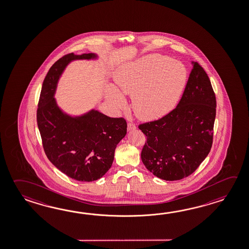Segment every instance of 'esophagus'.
Instances as JSON below:
<instances>
[{"label":"esophagus","mask_w":249,"mask_h":249,"mask_svg":"<svg viewBox=\"0 0 249 249\" xmlns=\"http://www.w3.org/2000/svg\"><path fill=\"white\" fill-rule=\"evenodd\" d=\"M134 129H136V125L133 122H128L127 123V130L131 131V130H134Z\"/></svg>","instance_id":"esophagus-1"}]
</instances>
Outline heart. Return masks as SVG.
<instances>
[{
    "instance_id": "b5f03b06",
    "label": "heart",
    "mask_w": 249,
    "mask_h": 249,
    "mask_svg": "<svg viewBox=\"0 0 249 249\" xmlns=\"http://www.w3.org/2000/svg\"><path fill=\"white\" fill-rule=\"evenodd\" d=\"M187 81L185 66L169 57L149 54L122 66L114 75L115 87L107 98L118 109L125 107L123 95H132L136 116L151 121L164 116L178 101Z\"/></svg>"
}]
</instances>
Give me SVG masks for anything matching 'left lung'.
<instances>
[{
	"label": "left lung",
	"mask_w": 249,
	"mask_h": 249,
	"mask_svg": "<svg viewBox=\"0 0 249 249\" xmlns=\"http://www.w3.org/2000/svg\"><path fill=\"white\" fill-rule=\"evenodd\" d=\"M183 95L172 112L140 124L147 136L141 159L158 178L178 180L192 174L211 151L216 118V96L211 80L196 61Z\"/></svg>",
	"instance_id": "left-lung-1"
}]
</instances>
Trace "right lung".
<instances>
[{
  "mask_svg": "<svg viewBox=\"0 0 249 249\" xmlns=\"http://www.w3.org/2000/svg\"><path fill=\"white\" fill-rule=\"evenodd\" d=\"M95 53L66 54L50 68L43 82L37 123L47 159L67 176L79 181L103 177L113 164L114 151L127 134L123 118L108 117L97 110L72 117L53 98L66 67L75 60L96 59Z\"/></svg>",
  "mask_w": 249,
  "mask_h": 249,
  "instance_id": "obj_1",
  "label": "right lung"
}]
</instances>
